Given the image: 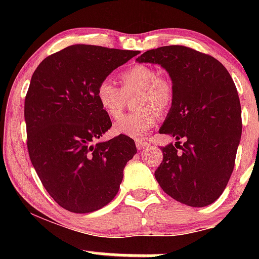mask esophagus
<instances>
[{"instance_id":"esophagus-1","label":"esophagus","mask_w":259,"mask_h":259,"mask_svg":"<svg viewBox=\"0 0 259 259\" xmlns=\"http://www.w3.org/2000/svg\"><path fill=\"white\" fill-rule=\"evenodd\" d=\"M136 148L138 150H144L145 147L148 146V142L147 141H144V140H136Z\"/></svg>"}]
</instances>
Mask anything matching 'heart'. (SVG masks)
Instances as JSON below:
<instances>
[{"label": "heart", "instance_id": "obj_1", "mask_svg": "<svg viewBox=\"0 0 259 259\" xmlns=\"http://www.w3.org/2000/svg\"><path fill=\"white\" fill-rule=\"evenodd\" d=\"M120 89L111 80L100 81L96 99L103 112L112 119H117L126 105V97L133 96L134 108L139 111L121 117L114 124V132L130 138L147 135L159 121V113L164 114L174 101V88L165 76L158 75L152 65L139 63L119 74Z\"/></svg>", "mask_w": 259, "mask_h": 259}]
</instances>
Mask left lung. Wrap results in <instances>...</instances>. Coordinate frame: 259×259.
Instances as JSON below:
<instances>
[{"instance_id": "1", "label": "left lung", "mask_w": 259, "mask_h": 259, "mask_svg": "<svg viewBox=\"0 0 259 259\" xmlns=\"http://www.w3.org/2000/svg\"><path fill=\"white\" fill-rule=\"evenodd\" d=\"M138 62L158 63L170 75L174 101L159 134L175 139L162 146L154 177L165 194L190 207L213 203L234 170L242 132L239 95L218 59L171 45L142 53Z\"/></svg>"}]
</instances>
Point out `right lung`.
<instances>
[{"mask_svg": "<svg viewBox=\"0 0 259 259\" xmlns=\"http://www.w3.org/2000/svg\"><path fill=\"white\" fill-rule=\"evenodd\" d=\"M138 53L73 45L45 58L32 74L24 102L29 157L46 191L69 212L108 204L136 153L134 140L121 134L97 142L112 121L96 89Z\"/></svg>", "mask_w": 259, "mask_h": 259, "instance_id": "1", "label": "right lung"}]
</instances>
